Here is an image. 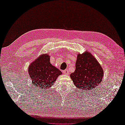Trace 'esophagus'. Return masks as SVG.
<instances>
[{
  "label": "esophagus",
  "instance_id": "1",
  "mask_svg": "<svg viewBox=\"0 0 125 125\" xmlns=\"http://www.w3.org/2000/svg\"><path fill=\"white\" fill-rule=\"evenodd\" d=\"M63 73H64V75H68V74H69V71L67 69L64 70L63 71Z\"/></svg>",
  "mask_w": 125,
  "mask_h": 125
}]
</instances>
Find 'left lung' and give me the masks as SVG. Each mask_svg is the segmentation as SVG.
<instances>
[{
    "instance_id": "left-lung-1",
    "label": "left lung",
    "mask_w": 125,
    "mask_h": 125,
    "mask_svg": "<svg viewBox=\"0 0 125 125\" xmlns=\"http://www.w3.org/2000/svg\"><path fill=\"white\" fill-rule=\"evenodd\" d=\"M104 76L100 64L91 53L85 52L78 54L76 62L75 71L70 74L75 85L82 91L92 90L98 86Z\"/></svg>"
}]
</instances>
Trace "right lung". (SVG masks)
I'll list each match as a JSON object with an SVG mask.
<instances>
[{"label": "right lung", "instance_id": "right-lung-1", "mask_svg": "<svg viewBox=\"0 0 125 125\" xmlns=\"http://www.w3.org/2000/svg\"><path fill=\"white\" fill-rule=\"evenodd\" d=\"M28 72L34 85L43 89L52 86L58 76L62 74L59 69L50 64L48 54L41 55L31 63Z\"/></svg>", "mask_w": 125, "mask_h": 125}]
</instances>
